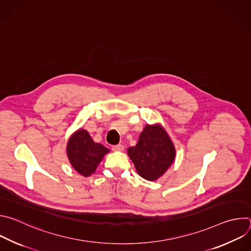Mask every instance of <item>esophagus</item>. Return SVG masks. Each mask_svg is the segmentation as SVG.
Returning a JSON list of instances; mask_svg holds the SVG:
<instances>
[{
  "instance_id": "34e87169",
  "label": "esophagus",
  "mask_w": 251,
  "mask_h": 251,
  "mask_svg": "<svg viewBox=\"0 0 251 251\" xmlns=\"http://www.w3.org/2000/svg\"><path fill=\"white\" fill-rule=\"evenodd\" d=\"M112 150L114 152H122L124 150V146L119 144V145H115V146H112Z\"/></svg>"
}]
</instances>
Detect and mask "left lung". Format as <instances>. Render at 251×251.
<instances>
[{"label": "left lung", "mask_w": 251, "mask_h": 251, "mask_svg": "<svg viewBox=\"0 0 251 251\" xmlns=\"http://www.w3.org/2000/svg\"><path fill=\"white\" fill-rule=\"evenodd\" d=\"M137 173L147 181H156L172 166L176 158L174 143L165 128L147 124L134 147L127 150Z\"/></svg>", "instance_id": "obj_1"}]
</instances>
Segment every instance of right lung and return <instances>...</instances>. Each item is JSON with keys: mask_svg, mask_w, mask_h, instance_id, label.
<instances>
[{"mask_svg": "<svg viewBox=\"0 0 251 251\" xmlns=\"http://www.w3.org/2000/svg\"><path fill=\"white\" fill-rule=\"evenodd\" d=\"M110 151L95 143L84 129L76 130L67 141L66 154L73 168L81 176H89L95 171L104 156Z\"/></svg>", "mask_w": 251, "mask_h": 251, "instance_id": "add662e5", "label": "right lung"}]
</instances>
